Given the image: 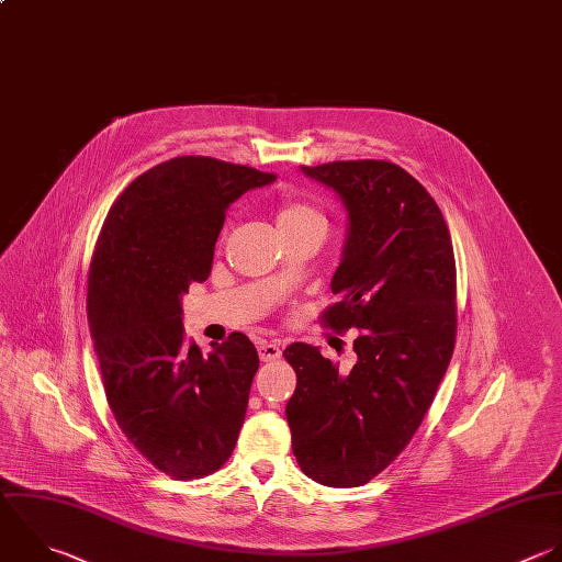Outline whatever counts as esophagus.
<instances>
[{"mask_svg": "<svg viewBox=\"0 0 562 562\" xmlns=\"http://www.w3.org/2000/svg\"><path fill=\"white\" fill-rule=\"evenodd\" d=\"M257 351H259V358H261L263 362H272V360L281 358V347H279V342L261 340V342L257 345Z\"/></svg>", "mask_w": 562, "mask_h": 562, "instance_id": "obj_1", "label": "esophagus"}]
</instances>
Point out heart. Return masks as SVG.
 Wrapping results in <instances>:
<instances>
[{
	"instance_id": "obj_1",
	"label": "heart",
	"mask_w": 562,
	"mask_h": 562,
	"mask_svg": "<svg viewBox=\"0 0 562 562\" xmlns=\"http://www.w3.org/2000/svg\"><path fill=\"white\" fill-rule=\"evenodd\" d=\"M277 226L281 233L292 231V228H301L307 224H325V217L321 215L318 209H314L310 202L299 200V198H283L277 204Z\"/></svg>"
}]
</instances>
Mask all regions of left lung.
<instances>
[{
	"label": "left lung",
	"mask_w": 562,
	"mask_h": 562,
	"mask_svg": "<svg viewBox=\"0 0 562 562\" xmlns=\"http://www.w3.org/2000/svg\"><path fill=\"white\" fill-rule=\"evenodd\" d=\"M338 193L349 228L331 279L338 301L323 325L358 329L349 373L318 347L292 342L285 406L301 470L331 487L382 472L419 428L448 369L457 334V272L448 226L428 191L384 160L301 167Z\"/></svg>",
	"instance_id": "left-lung-1"
}]
</instances>
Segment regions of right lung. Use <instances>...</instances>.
Returning a JSON list of instances; mask_svg holds the SVG:
<instances>
[{"label":"right lung","instance_id":"obj_1","mask_svg":"<svg viewBox=\"0 0 562 562\" xmlns=\"http://www.w3.org/2000/svg\"><path fill=\"white\" fill-rule=\"evenodd\" d=\"M274 180L215 158H173L121 193L99 235L88 321L105 395L127 439L173 479L228 461L259 369L239 331L206 356L189 345L182 296L209 279L226 209Z\"/></svg>","mask_w":562,"mask_h":562}]
</instances>
